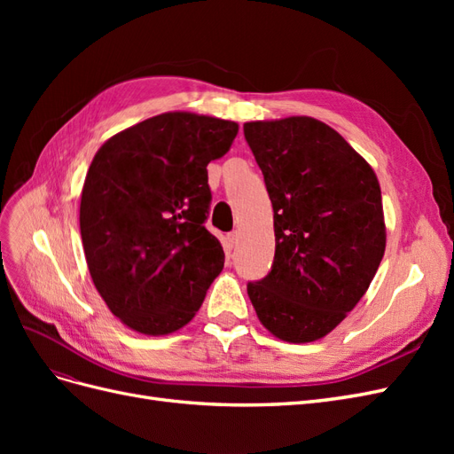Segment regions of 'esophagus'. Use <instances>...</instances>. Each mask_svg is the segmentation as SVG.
I'll list each match as a JSON object with an SVG mask.
<instances>
[{
	"instance_id": "obj_1",
	"label": "esophagus",
	"mask_w": 454,
	"mask_h": 454,
	"mask_svg": "<svg viewBox=\"0 0 454 454\" xmlns=\"http://www.w3.org/2000/svg\"><path fill=\"white\" fill-rule=\"evenodd\" d=\"M239 239H240V232L239 231H232L227 235V240H229V246L231 248H235V246L239 244Z\"/></svg>"
}]
</instances>
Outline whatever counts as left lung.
I'll return each mask as SVG.
<instances>
[{
	"instance_id": "1",
	"label": "left lung",
	"mask_w": 454,
	"mask_h": 454,
	"mask_svg": "<svg viewBox=\"0 0 454 454\" xmlns=\"http://www.w3.org/2000/svg\"><path fill=\"white\" fill-rule=\"evenodd\" d=\"M274 210V261L248 282L269 332L310 342L335 329L364 297L387 246L373 168L339 132L312 117L244 125Z\"/></svg>"
}]
</instances>
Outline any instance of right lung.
<instances>
[{"label": "right lung", "mask_w": 454, "mask_h": 454, "mask_svg": "<svg viewBox=\"0 0 454 454\" xmlns=\"http://www.w3.org/2000/svg\"><path fill=\"white\" fill-rule=\"evenodd\" d=\"M237 132L232 121L162 114L94 155L81 193V239L96 290L134 332H177L222 272L223 248L204 227L212 202L206 167Z\"/></svg>", "instance_id": "add662e5"}]
</instances>
